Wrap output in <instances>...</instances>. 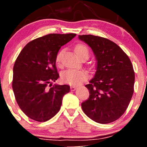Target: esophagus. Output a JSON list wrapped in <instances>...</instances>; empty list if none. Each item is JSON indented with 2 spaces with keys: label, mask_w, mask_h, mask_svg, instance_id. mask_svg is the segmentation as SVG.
Listing matches in <instances>:
<instances>
[{
  "label": "esophagus",
  "mask_w": 147,
  "mask_h": 147,
  "mask_svg": "<svg viewBox=\"0 0 147 147\" xmlns=\"http://www.w3.org/2000/svg\"><path fill=\"white\" fill-rule=\"evenodd\" d=\"M76 89H77V86H70V90L72 91L75 90Z\"/></svg>",
  "instance_id": "34e87169"
}]
</instances>
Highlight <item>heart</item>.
<instances>
[{
  "instance_id": "b5f03b06",
  "label": "heart",
  "mask_w": 147,
  "mask_h": 147,
  "mask_svg": "<svg viewBox=\"0 0 147 147\" xmlns=\"http://www.w3.org/2000/svg\"><path fill=\"white\" fill-rule=\"evenodd\" d=\"M75 51L79 57L84 54H86L87 55H88L89 54L88 49L87 47L82 44L76 45ZM60 57L61 53H59L57 57V61L60 60ZM86 79L87 73L80 69H68V70L63 71L61 74L62 81L70 85H78Z\"/></svg>"
}]
</instances>
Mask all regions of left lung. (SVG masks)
Wrapping results in <instances>:
<instances>
[{"mask_svg": "<svg viewBox=\"0 0 147 147\" xmlns=\"http://www.w3.org/2000/svg\"><path fill=\"white\" fill-rule=\"evenodd\" d=\"M92 49L97 61L94 77L85 86L90 96L82 104L89 118L99 124L117 120L128 108L134 91L131 60L114 42L94 35H79Z\"/></svg>", "mask_w": 147, "mask_h": 147, "instance_id": "obj_1", "label": "left lung"}]
</instances>
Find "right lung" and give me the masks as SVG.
I'll use <instances>...</instances> for the list:
<instances>
[{"label": "right lung", "mask_w": 147, "mask_h": 147, "mask_svg": "<svg viewBox=\"0 0 147 147\" xmlns=\"http://www.w3.org/2000/svg\"><path fill=\"white\" fill-rule=\"evenodd\" d=\"M76 34H50L29 42L20 52L13 68L12 88L24 113L37 122H46L59 112L68 85L52 82L59 77L56 59L61 47Z\"/></svg>", "instance_id": "1"}]
</instances>
